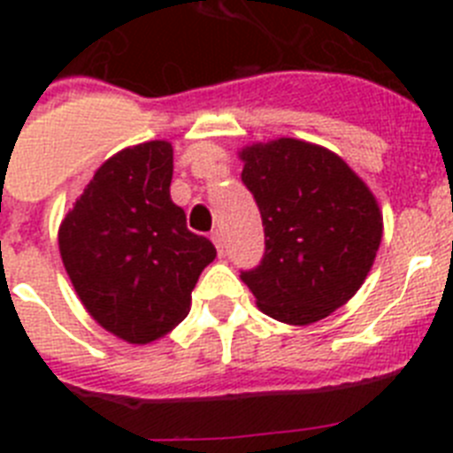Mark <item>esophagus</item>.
I'll return each instance as SVG.
<instances>
[{
    "instance_id": "obj_1",
    "label": "esophagus",
    "mask_w": 453,
    "mask_h": 453,
    "mask_svg": "<svg viewBox=\"0 0 453 453\" xmlns=\"http://www.w3.org/2000/svg\"><path fill=\"white\" fill-rule=\"evenodd\" d=\"M211 240H213L215 247H218V254L224 256V235H222V231H213V234H211Z\"/></svg>"
}]
</instances>
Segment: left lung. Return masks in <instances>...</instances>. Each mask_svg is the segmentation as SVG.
<instances>
[{
	"label": "left lung",
	"mask_w": 453,
	"mask_h": 453,
	"mask_svg": "<svg viewBox=\"0 0 453 453\" xmlns=\"http://www.w3.org/2000/svg\"><path fill=\"white\" fill-rule=\"evenodd\" d=\"M242 183L265 226L261 263L242 270L263 313L313 324L349 302L381 245L383 218L340 156L281 138L242 150Z\"/></svg>",
	"instance_id": "obj_1"
}]
</instances>
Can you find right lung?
<instances>
[{
    "mask_svg": "<svg viewBox=\"0 0 453 453\" xmlns=\"http://www.w3.org/2000/svg\"><path fill=\"white\" fill-rule=\"evenodd\" d=\"M172 145L151 140L108 158L58 231L61 258L88 313L118 338L147 345L190 311L215 258L170 199Z\"/></svg>",
    "mask_w": 453,
    "mask_h": 453,
    "instance_id": "right-lung-1",
    "label": "right lung"
}]
</instances>
